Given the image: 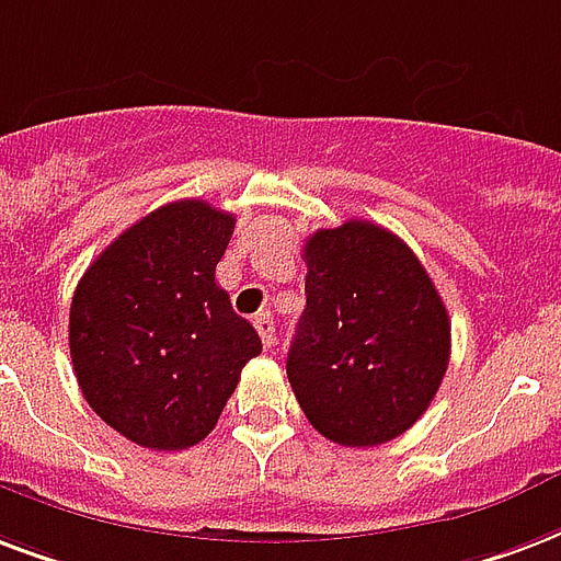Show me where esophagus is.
Here are the masks:
<instances>
[{
	"mask_svg": "<svg viewBox=\"0 0 561 561\" xmlns=\"http://www.w3.org/2000/svg\"><path fill=\"white\" fill-rule=\"evenodd\" d=\"M252 323H255V329H259V335H262L264 347L271 350L273 344H276V323H273L271 311H262V314H255V320H252Z\"/></svg>",
	"mask_w": 561,
	"mask_h": 561,
	"instance_id": "34e87169",
	"label": "esophagus"
}]
</instances>
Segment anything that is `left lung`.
Wrapping results in <instances>:
<instances>
[{
	"mask_svg": "<svg viewBox=\"0 0 561 561\" xmlns=\"http://www.w3.org/2000/svg\"><path fill=\"white\" fill-rule=\"evenodd\" d=\"M306 309L288 350L299 409L341 447H376L417 423L450 362V318L409 247L370 220L306 241Z\"/></svg>",
	"mask_w": 561,
	"mask_h": 561,
	"instance_id": "8db88e82",
	"label": "left lung"
}]
</instances>
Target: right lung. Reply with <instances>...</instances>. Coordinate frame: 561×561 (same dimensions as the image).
<instances>
[{
    "instance_id": "obj_1",
    "label": "right lung",
    "mask_w": 561,
    "mask_h": 561,
    "mask_svg": "<svg viewBox=\"0 0 561 561\" xmlns=\"http://www.w3.org/2000/svg\"><path fill=\"white\" fill-rule=\"evenodd\" d=\"M234 217L205 199L161 205L96 255L70 306V358L88 405L149 450L211 433L262 353L214 271Z\"/></svg>"
}]
</instances>
